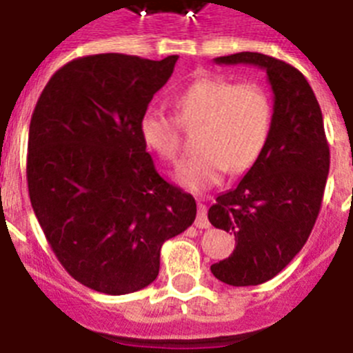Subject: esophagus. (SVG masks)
Masks as SVG:
<instances>
[{"mask_svg": "<svg viewBox=\"0 0 353 353\" xmlns=\"http://www.w3.org/2000/svg\"><path fill=\"white\" fill-rule=\"evenodd\" d=\"M203 199V198H199ZM196 228L199 230H207L210 228V223H208V217H207V205L205 203H198V217H196Z\"/></svg>", "mask_w": 353, "mask_h": 353, "instance_id": "34e87169", "label": "esophagus"}]
</instances>
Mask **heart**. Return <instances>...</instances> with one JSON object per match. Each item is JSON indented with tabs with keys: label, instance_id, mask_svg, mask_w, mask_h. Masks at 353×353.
<instances>
[{
	"label": "heart",
	"instance_id": "b5f03b06",
	"mask_svg": "<svg viewBox=\"0 0 353 353\" xmlns=\"http://www.w3.org/2000/svg\"><path fill=\"white\" fill-rule=\"evenodd\" d=\"M176 118L148 109L139 120L143 141L166 161L182 154L183 129H196L198 154L176 170L191 191L217 185L224 173L242 174L263 154L272 130V101L256 81L233 83L224 76H201L176 99Z\"/></svg>",
	"mask_w": 353,
	"mask_h": 353
}]
</instances>
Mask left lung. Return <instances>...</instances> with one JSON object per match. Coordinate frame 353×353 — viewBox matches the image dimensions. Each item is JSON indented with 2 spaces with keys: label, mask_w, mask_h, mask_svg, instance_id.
Returning <instances> with one entry per match:
<instances>
[{
  "label": "left lung",
  "mask_w": 353,
  "mask_h": 353,
  "mask_svg": "<svg viewBox=\"0 0 353 353\" xmlns=\"http://www.w3.org/2000/svg\"><path fill=\"white\" fill-rule=\"evenodd\" d=\"M215 63L265 68L274 92L263 154L208 210L212 226L233 233L236 244L212 274L226 285L256 286L281 272L310 239L329 174V143L322 109L297 68L261 52L219 56Z\"/></svg>",
  "instance_id": "8db88e82"
}]
</instances>
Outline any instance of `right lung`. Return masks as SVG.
I'll use <instances>...</instances> for the list:
<instances>
[{
    "instance_id": "1",
    "label": "right lung",
    "mask_w": 353,
    "mask_h": 353,
    "mask_svg": "<svg viewBox=\"0 0 353 353\" xmlns=\"http://www.w3.org/2000/svg\"><path fill=\"white\" fill-rule=\"evenodd\" d=\"M176 60L120 52L72 60L31 117V207L63 269L95 292L123 295L154 283L162 244L196 219L194 198L157 173L139 132Z\"/></svg>"
}]
</instances>
